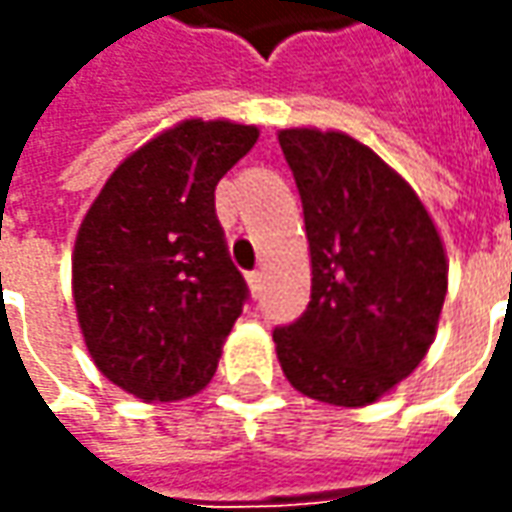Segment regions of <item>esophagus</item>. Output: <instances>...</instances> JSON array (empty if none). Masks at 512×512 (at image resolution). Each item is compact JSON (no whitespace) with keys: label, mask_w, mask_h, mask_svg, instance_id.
I'll return each instance as SVG.
<instances>
[{"label":"esophagus","mask_w":512,"mask_h":512,"mask_svg":"<svg viewBox=\"0 0 512 512\" xmlns=\"http://www.w3.org/2000/svg\"><path fill=\"white\" fill-rule=\"evenodd\" d=\"M248 284H250V292H253V298H259L264 290V278L259 270H253V273H248Z\"/></svg>","instance_id":"obj_1"}]
</instances>
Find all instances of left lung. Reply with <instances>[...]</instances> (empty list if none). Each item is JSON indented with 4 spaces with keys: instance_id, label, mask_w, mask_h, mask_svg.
<instances>
[{
    "instance_id": "obj_1",
    "label": "left lung",
    "mask_w": 512,
    "mask_h": 512,
    "mask_svg": "<svg viewBox=\"0 0 512 512\" xmlns=\"http://www.w3.org/2000/svg\"><path fill=\"white\" fill-rule=\"evenodd\" d=\"M303 203L312 298L273 331L303 396L365 407L407 379L435 340L449 284L438 228L398 172L345 133H278Z\"/></svg>"
}]
</instances>
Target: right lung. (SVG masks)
Returning a JSON list of instances; mask_svg holds the SVG:
<instances>
[{"label": "right lung", "instance_id": "1", "mask_svg": "<svg viewBox=\"0 0 512 512\" xmlns=\"http://www.w3.org/2000/svg\"><path fill=\"white\" fill-rule=\"evenodd\" d=\"M256 139L225 119L164 130L114 169L77 231L72 292L88 354L144 401L203 390L248 301L214 189Z\"/></svg>", "mask_w": 512, "mask_h": 512}]
</instances>
